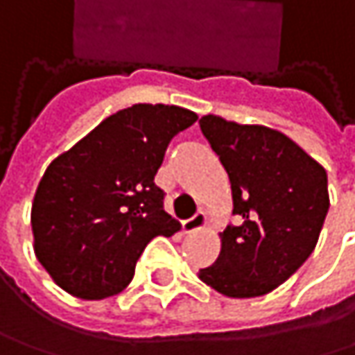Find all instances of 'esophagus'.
<instances>
[{
  "mask_svg": "<svg viewBox=\"0 0 355 355\" xmlns=\"http://www.w3.org/2000/svg\"><path fill=\"white\" fill-rule=\"evenodd\" d=\"M203 226H205V214L197 211L191 220H184L180 228H182V234H193V232L201 230Z\"/></svg>",
  "mask_w": 355,
  "mask_h": 355,
  "instance_id": "obj_1",
  "label": "esophagus"
}]
</instances>
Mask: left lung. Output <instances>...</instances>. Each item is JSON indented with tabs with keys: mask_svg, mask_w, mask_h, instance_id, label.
<instances>
[{
	"mask_svg": "<svg viewBox=\"0 0 355 355\" xmlns=\"http://www.w3.org/2000/svg\"><path fill=\"white\" fill-rule=\"evenodd\" d=\"M201 133L226 168L239 226L222 234L216 263L199 279L230 298L275 290L311 257L329 211L327 173L288 135L216 114Z\"/></svg>",
	"mask_w": 355,
	"mask_h": 355,
	"instance_id": "1",
	"label": "left lung"
}]
</instances>
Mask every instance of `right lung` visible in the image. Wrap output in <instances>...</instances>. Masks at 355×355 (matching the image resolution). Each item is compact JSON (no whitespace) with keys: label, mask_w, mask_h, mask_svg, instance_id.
Here are the masks:
<instances>
[{"label":"right lung","mask_w":355,"mask_h":355,"mask_svg":"<svg viewBox=\"0 0 355 355\" xmlns=\"http://www.w3.org/2000/svg\"><path fill=\"white\" fill-rule=\"evenodd\" d=\"M195 121L175 105H133L49 164L31 222L36 259L59 288L84 300L114 296L146 245L180 228L154 177L171 139Z\"/></svg>","instance_id":"1"}]
</instances>
